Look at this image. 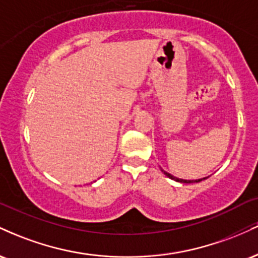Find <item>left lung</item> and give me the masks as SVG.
<instances>
[{"label":"left lung","instance_id":"left-lung-1","mask_svg":"<svg viewBox=\"0 0 258 258\" xmlns=\"http://www.w3.org/2000/svg\"><path fill=\"white\" fill-rule=\"evenodd\" d=\"M161 171H162V172H164V174H166L168 178H171V179H173V180H177V182H180V183H198V182H201V180H203V179H206L207 178V177H205V178L191 179V180H189V179H180V178H177V177H174V176H172V174H170L168 172H166V171H164V170H161Z\"/></svg>","mask_w":258,"mask_h":258}]
</instances>
